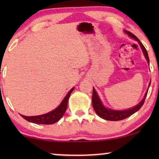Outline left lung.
Wrapping results in <instances>:
<instances>
[{
	"label": "left lung",
	"mask_w": 159,
	"mask_h": 159,
	"mask_svg": "<svg viewBox=\"0 0 159 159\" xmlns=\"http://www.w3.org/2000/svg\"><path fill=\"white\" fill-rule=\"evenodd\" d=\"M126 33H127V34H129L130 37H132V38H134V40H136L139 43L141 48L143 50V53H144L145 57L146 58L149 64V57H148V52L146 51V49H145V48L144 47V45L142 44V43L140 42V40H139V39L137 38L134 34L131 33L130 32H127V31H126ZM150 84H151V82H150L149 86ZM148 90L146 93H145L144 98H143V99L141 101L140 103L134 106V107H133L132 108H130V109L125 110V111H114V110H111L109 108H106V107H104V106L102 104L101 100H100L98 95L97 94V93L95 92V89L93 88V97H92L93 107L94 108L95 111L96 112V114L102 119H106V120H108V121L122 120V119L127 118V117L130 116L131 115L138 111V110H140V108L142 107L143 103H144L145 102V98H146V95L148 94Z\"/></svg>",
	"instance_id": "obj_1"
}]
</instances>
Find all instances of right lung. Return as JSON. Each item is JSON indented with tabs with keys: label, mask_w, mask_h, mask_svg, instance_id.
<instances>
[{
	"label": "right lung",
	"mask_w": 159,
	"mask_h": 159,
	"mask_svg": "<svg viewBox=\"0 0 159 159\" xmlns=\"http://www.w3.org/2000/svg\"><path fill=\"white\" fill-rule=\"evenodd\" d=\"M74 88L71 89L69 92L67 93L66 97L63 100L61 103L60 104L58 108H56L55 110L48 113V114L40 115V116H26L24 115H21L24 119L28 121H30L32 123L34 124H41V125H52V124L56 123L63 116L66 111L67 108V104L68 101L70 96L71 92H72Z\"/></svg>",
	"instance_id": "1"
}]
</instances>
